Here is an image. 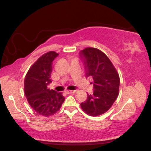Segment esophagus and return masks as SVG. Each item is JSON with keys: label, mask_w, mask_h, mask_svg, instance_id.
I'll list each match as a JSON object with an SVG mask.
<instances>
[{"label": "esophagus", "mask_w": 151, "mask_h": 151, "mask_svg": "<svg viewBox=\"0 0 151 151\" xmlns=\"http://www.w3.org/2000/svg\"><path fill=\"white\" fill-rule=\"evenodd\" d=\"M75 90H67V91H65V93H67V94H70V93H75Z\"/></svg>", "instance_id": "34e87169"}]
</instances>
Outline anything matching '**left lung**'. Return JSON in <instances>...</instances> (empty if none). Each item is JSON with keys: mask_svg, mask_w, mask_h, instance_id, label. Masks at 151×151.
Masks as SVG:
<instances>
[{"mask_svg": "<svg viewBox=\"0 0 151 151\" xmlns=\"http://www.w3.org/2000/svg\"><path fill=\"white\" fill-rule=\"evenodd\" d=\"M84 61L86 76L93 84V94H88L81 106L91 116L107 112L119 96L120 78L112 62L104 53L95 48H86L80 52Z\"/></svg>", "mask_w": 151, "mask_h": 151, "instance_id": "1", "label": "left lung"}]
</instances>
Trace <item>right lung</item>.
<instances>
[{"mask_svg":"<svg viewBox=\"0 0 151 151\" xmlns=\"http://www.w3.org/2000/svg\"><path fill=\"white\" fill-rule=\"evenodd\" d=\"M59 54L48 52L37 60L29 69L24 80V91L29 104L44 116H50L60 110L65 97L61 92L50 90L52 62Z\"/></svg>","mask_w":151,"mask_h":151,"instance_id":"1","label":"right lung"}]
</instances>
